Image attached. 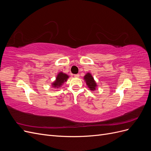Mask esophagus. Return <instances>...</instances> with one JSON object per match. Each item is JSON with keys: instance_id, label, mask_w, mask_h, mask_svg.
<instances>
[{"instance_id": "1", "label": "esophagus", "mask_w": 151, "mask_h": 151, "mask_svg": "<svg viewBox=\"0 0 151 151\" xmlns=\"http://www.w3.org/2000/svg\"><path fill=\"white\" fill-rule=\"evenodd\" d=\"M74 77H79V74H75V75H74Z\"/></svg>"}]
</instances>
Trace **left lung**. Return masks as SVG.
I'll return each instance as SVG.
<instances>
[{
	"label": "left lung",
	"mask_w": 151,
	"mask_h": 151,
	"mask_svg": "<svg viewBox=\"0 0 151 151\" xmlns=\"http://www.w3.org/2000/svg\"><path fill=\"white\" fill-rule=\"evenodd\" d=\"M84 79L86 82V84L88 85V88L90 89V90L94 91L96 89V88L97 86L96 83L94 78L90 73H87L86 76L84 77Z\"/></svg>",
	"instance_id": "left-lung-1"
}]
</instances>
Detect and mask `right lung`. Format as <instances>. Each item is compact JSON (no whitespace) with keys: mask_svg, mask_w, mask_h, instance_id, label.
Segmentation results:
<instances>
[{"mask_svg":"<svg viewBox=\"0 0 151 151\" xmlns=\"http://www.w3.org/2000/svg\"><path fill=\"white\" fill-rule=\"evenodd\" d=\"M68 78V76L67 74H64V73H58L56 77V80L52 83V86L53 88H60V87L64 83V82L67 81Z\"/></svg>","mask_w":151,"mask_h":151,"instance_id":"1","label":"right lung"}]
</instances>
